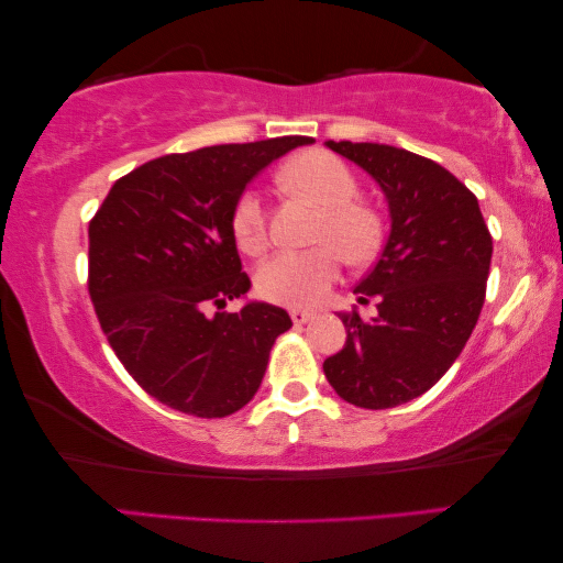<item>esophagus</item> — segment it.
<instances>
[{
  "label": "esophagus",
  "mask_w": 563,
  "mask_h": 563,
  "mask_svg": "<svg viewBox=\"0 0 563 563\" xmlns=\"http://www.w3.org/2000/svg\"><path fill=\"white\" fill-rule=\"evenodd\" d=\"M289 317H291L294 324H307V321H311L317 314H314V311H307V309H291Z\"/></svg>",
  "instance_id": "34e87169"
}]
</instances>
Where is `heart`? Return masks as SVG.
Returning a JSON list of instances; mask_svg holds the SVG:
<instances>
[{
	"label": "heart",
	"instance_id": "1",
	"mask_svg": "<svg viewBox=\"0 0 563 563\" xmlns=\"http://www.w3.org/2000/svg\"><path fill=\"white\" fill-rule=\"evenodd\" d=\"M282 181L321 209L317 242L307 252H279L256 272V291L266 301L284 307H317L327 299L342 272V254L352 264H364L382 244V221L372 209L354 205L358 184L342 159L327 152H307L289 162ZM234 236L249 254L266 244V211L256 191H246L234 207Z\"/></svg>",
	"mask_w": 563,
	"mask_h": 563
}]
</instances>
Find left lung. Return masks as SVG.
I'll use <instances>...</instances> for the list:
<instances>
[{"label":"left lung","mask_w":563,"mask_h":563,"mask_svg":"<svg viewBox=\"0 0 563 563\" xmlns=\"http://www.w3.org/2000/svg\"><path fill=\"white\" fill-rule=\"evenodd\" d=\"M379 184L389 236L374 269L356 284L379 314L339 311L346 344L324 362L344 401L391 409L429 391L462 354L482 314L492 234L476 197L441 164L399 146L327 142Z\"/></svg>","instance_id":"8db88e82"}]
</instances>
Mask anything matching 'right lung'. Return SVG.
Masks as SVG:
<instances>
[{"label":"right lung","mask_w":563,"mask_h":563,"mask_svg":"<svg viewBox=\"0 0 563 563\" xmlns=\"http://www.w3.org/2000/svg\"><path fill=\"white\" fill-rule=\"evenodd\" d=\"M309 136L219 144L152 159L114 181L89 224V297L119 362L167 407L229 417L254 399L282 307L246 299L234 207L246 184ZM245 307L206 317V307Z\"/></svg>","instance_id":"right-lung-1"}]
</instances>
